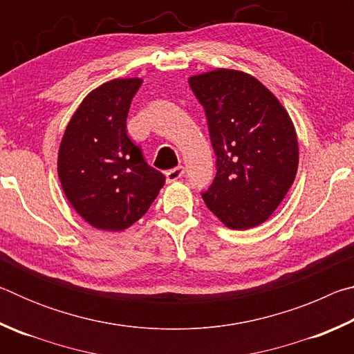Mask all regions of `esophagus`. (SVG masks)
Wrapping results in <instances>:
<instances>
[{
	"label": "esophagus",
	"mask_w": 354,
	"mask_h": 354,
	"mask_svg": "<svg viewBox=\"0 0 354 354\" xmlns=\"http://www.w3.org/2000/svg\"><path fill=\"white\" fill-rule=\"evenodd\" d=\"M184 175V167H175V169H171V170H169L165 173V176H167V181L169 183H173V181H178L179 178H181Z\"/></svg>",
	"instance_id": "obj_1"
}]
</instances>
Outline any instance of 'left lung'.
I'll return each mask as SVG.
<instances>
[{"label":"left lung","instance_id":"1","mask_svg":"<svg viewBox=\"0 0 354 354\" xmlns=\"http://www.w3.org/2000/svg\"><path fill=\"white\" fill-rule=\"evenodd\" d=\"M206 111L217 175L203 194L209 211L231 230L263 223L295 181L298 139L281 101L241 70L215 68L189 77Z\"/></svg>","mask_w":354,"mask_h":354}]
</instances>
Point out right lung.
<instances>
[{
	"label": "right lung",
	"instance_id": "right-lung-1",
	"mask_svg": "<svg viewBox=\"0 0 354 354\" xmlns=\"http://www.w3.org/2000/svg\"><path fill=\"white\" fill-rule=\"evenodd\" d=\"M140 77L93 88L65 128L57 176L71 207L101 231H124L142 218L165 183L128 137L127 118Z\"/></svg>",
	"mask_w": 354,
	"mask_h": 354
}]
</instances>
